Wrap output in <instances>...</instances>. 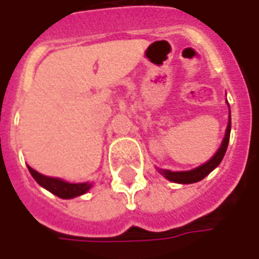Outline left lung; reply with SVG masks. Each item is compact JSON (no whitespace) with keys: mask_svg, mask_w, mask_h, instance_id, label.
Instances as JSON below:
<instances>
[{"mask_svg":"<svg viewBox=\"0 0 259 259\" xmlns=\"http://www.w3.org/2000/svg\"><path fill=\"white\" fill-rule=\"evenodd\" d=\"M230 127H232V122H230V116H229V123L228 129H226V135H225V139L222 141V146L218 150L217 154L208 161L204 165H201L198 168L193 169V170H189V172H170V170H163L161 169L159 172L169 179L170 182H175V183H182V185H189V183H195V182H200L205 178L206 175H209L217 168L218 165L221 163V161L225 157V152L228 150L229 139H230Z\"/></svg>","mask_w":259,"mask_h":259,"instance_id":"left-lung-1","label":"left lung"}]
</instances>
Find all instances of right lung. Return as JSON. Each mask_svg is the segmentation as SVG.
<instances>
[{
    "mask_svg": "<svg viewBox=\"0 0 259 259\" xmlns=\"http://www.w3.org/2000/svg\"><path fill=\"white\" fill-rule=\"evenodd\" d=\"M27 168L38 185L47 189L48 191H51L53 194L58 195L59 198H73V197L87 193L91 187L90 183H68L65 180L57 179V178L44 176V175L36 172L34 169H31L30 166H27Z\"/></svg>",
    "mask_w": 259,
    "mask_h": 259,
    "instance_id": "1",
    "label": "right lung"
}]
</instances>
